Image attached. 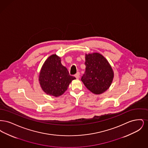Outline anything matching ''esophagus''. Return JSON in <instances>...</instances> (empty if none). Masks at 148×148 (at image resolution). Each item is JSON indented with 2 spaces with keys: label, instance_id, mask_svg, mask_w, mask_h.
<instances>
[{
  "label": "esophagus",
  "instance_id": "1",
  "mask_svg": "<svg viewBox=\"0 0 148 148\" xmlns=\"http://www.w3.org/2000/svg\"><path fill=\"white\" fill-rule=\"evenodd\" d=\"M74 76H75V77H76L77 79H79V77H80V74H79V73H77L75 74L74 75Z\"/></svg>",
  "mask_w": 148,
  "mask_h": 148
}]
</instances>
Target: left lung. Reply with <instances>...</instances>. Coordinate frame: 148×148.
<instances>
[{
    "label": "left lung",
    "instance_id": "left-lung-1",
    "mask_svg": "<svg viewBox=\"0 0 148 148\" xmlns=\"http://www.w3.org/2000/svg\"><path fill=\"white\" fill-rule=\"evenodd\" d=\"M85 71L81 80L90 91L95 94H101L112 83L113 69L106 58L99 53L86 54Z\"/></svg>",
    "mask_w": 148,
    "mask_h": 148
}]
</instances>
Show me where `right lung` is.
<instances>
[{
	"label": "right lung",
	"mask_w": 148,
	"mask_h": 148,
	"mask_svg": "<svg viewBox=\"0 0 148 148\" xmlns=\"http://www.w3.org/2000/svg\"><path fill=\"white\" fill-rule=\"evenodd\" d=\"M75 79L62 65L60 58L54 54L50 56L43 64L39 80L44 92L56 97L62 95Z\"/></svg>",
	"instance_id": "obj_1"
}]
</instances>
